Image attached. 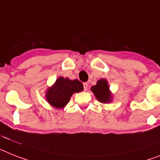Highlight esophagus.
<instances>
[{"label":"esophagus","mask_w":160,"mask_h":160,"mask_svg":"<svg viewBox=\"0 0 160 160\" xmlns=\"http://www.w3.org/2000/svg\"><path fill=\"white\" fill-rule=\"evenodd\" d=\"M88 83H84V91L88 90Z\"/></svg>","instance_id":"esophagus-1"}]
</instances>
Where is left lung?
<instances>
[{
	"instance_id": "1",
	"label": "left lung",
	"mask_w": 160,
	"mask_h": 160,
	"mask_svg": "<svg viewBox=\"0 0 160 160\" xmlns=\"http://www.w3.org/2000/svg\"><path fill=\"white\" fill-rule=\"evenodd\" d=\"M91 90L100 102L108 103L111 102L112 100V94L110 91V87L106 79H101L98 80L97 84L92 86Z\"/></svg>"
}]
</instances>
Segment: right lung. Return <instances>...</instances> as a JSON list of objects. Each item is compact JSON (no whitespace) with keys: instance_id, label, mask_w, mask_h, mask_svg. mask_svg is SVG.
Returning a JSON list of instances; mask_svg holds the SVG:
<instances>
[{"instance_id":"add662e5","label":"right lung","mask_w":160,"mask_h":160,"mask_svg":"<svg viewBox=\"0 0 160 160\" xmlns=\"http://www.w3.org/2000/svg\"><path fill=\"white\" fill-rule=\"evenodd\" d=\"M83 89L84 85L78 80H71L61 76L58 78L52 87L48 88L45 98L51 106L62 109L69 102L73 93L81 92Z\"/></svg>"}]
</instances>
